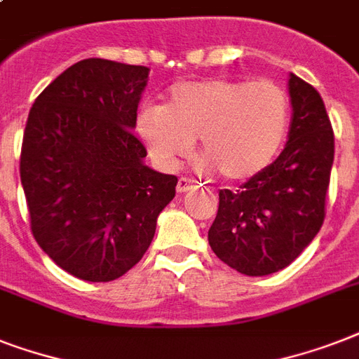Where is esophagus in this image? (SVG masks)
<instances>
[{
  "instance_id": "34e87169",
  "label": "esophagus",
  "mask_w": 359,
  "mask_h": 359,
  "mask_svg": "<svg viewBox=\"0 0 359 359\" xmlns=\"http://www.w3.org/2000/svg\"><path fill=\"white\" fill-rule=\"evenodd\" d=\"M191 188H196V182L190 179H186V177H180L179 182H177V191H179V194H186V191H190Z\"/></svg>"
}]
</instances>
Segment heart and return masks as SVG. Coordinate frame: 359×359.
Instances as JSON below:
<instances>
[{
	"instance_id": "b5f03b06",
	"label": "heart",
	"mask_w": 359,
	"mask_h": 359,
	"mask_svg": "<svg viewBox=\"0 0 359 359\" xmlns=\"http://www.w3.org/2000/svg\"><path fill=\"white\" fill-rule=\"evenodd\" d=\"M289 123V95L276 81L208 78L171 87L163 108L141 109L135 128L165 168L188 156L199 137L203 168L245 180L272 162Z\"/></svg>"
}]
</instances>
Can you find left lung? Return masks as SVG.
I'll return each mask as SVG.
<instances>
[{"instance_id":"1","label":"left lung","mask_w":359,"mask_h":359,"mask_svg":"<svg viewBox=\"0 0 359 359\" xmlns=\"http://www.w3.org/2000/svg\"><path fill=\"white\" fill-rule=\"evenodd\" d=\"M292 123L276 160L238 190H219L208 244L227 266L268 276L289 266L324 222L334 130L318 91L289 74Z\"/></svg>"}]
</instances>
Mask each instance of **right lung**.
<instances>
[{
    "instance_id": "1",
    "label": "right lung",
    "mask_w": 359,
    "mask_h": 359,
    "mask_svg": "<svg viewBox=\"0 0 359 359\" xmlns=\"http://www.w3.org/2000/svg\"><path fill=\"white\" fill-rule=\"evenodd\" d=\"M147 67L83 59L36 97L25 124L20 179L31 231L59 268L114 281L141 261L177 177L145 163L134 135Z\"/></svg>"
}]
</instances>
